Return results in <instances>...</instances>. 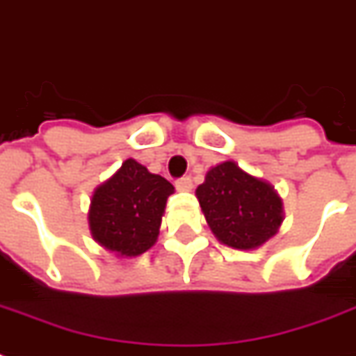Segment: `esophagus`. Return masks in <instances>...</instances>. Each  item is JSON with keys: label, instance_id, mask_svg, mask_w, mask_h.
I'll list each match as a JSON object with an SVG mask.
<instances>
[{"label": "esophagus", "instance_id": "esophagus-1", "mask_svg": "<svg viewBox=\"0 0 356 356\" xmlns=\"http://www.w3.org/2000/svg\"><path fill=\"white\" fill-rule=\"evenodd\" d=\"M175 186H177V190H181V192H190L192 186H194V183H192V179L190 177H181L175 181Z\"/></svg>", "mask_w": 356, "mask_h": 356}]
</instances>
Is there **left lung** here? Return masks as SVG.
Returning a JSON list of instances; mask_svg holds the SVG:
<instances>
[{"mask_svg":"<svg viewBox=\"0 0 356 356\" xmlns=\"http://www.w3.org/2000/svg\"><path fill=\"white\" fill-rule=\"evenodd\" d=\"M212 233L234 249H254L277 233L281 197L271 184L227 161L209 170L195 190Z\"/></svg>","mask_w":356,"mask_h":356,"instance_id":"1","label":"left lung"}]
</instances>
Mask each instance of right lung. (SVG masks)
<instances>
[{"mask_svg": "<svg viewBox=\"0 0 356 356\" xmlns=\"http://www.w3.org/2000/svg\"><path fill=\"white\" fill-rule=\"evenodd\" d=\"M173 184L127 159L92 195V236L122 257H138L156 242Z\"/></svg>", "mask_w": 356, "mask_h": 356, "instance_id": "1", "label": "right lung"}]
</instances>
